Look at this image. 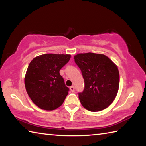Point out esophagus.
<instances>
[{
	"label": "esophagus",
	"mask_w": 146,
	"mask_h": 146,
	"mask_svg": "<svg viewBox=\"0 0 146 146\" xmlns=\"http://www.w3.org/2000/svg\"><path fill=\"white\" fill-rule=\"evenodd\" d=\"M70 90L71 92H74V91H75V88H74V86H71Z\"/></svg>",
	"instance_id": "esophagus-1"
}]
</instances>
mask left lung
Returning a JSON list of instances; mask_svg holds the SVG:
<instances>
[{"label":"left lung","mask_w":146,"mask_h":146,"mask_svg":"<svg viewBox=\"0 0 146 146\" xmlns=\"http://www.w3.org/2000/svg\"><path fill=\"white\" fill-rule=\"evenodd\" d=\"M74 59L84 80V89L78 93L81 104L93 112L108 108L115 98L119 87L117 66L102 54L80 53Z\"/></svg>","instance_id":"8db88e82"}]
</instances>
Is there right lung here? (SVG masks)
Instances as JSON below:
<instances>
[{
  "instance_id": "right-lung-1",
  "label": "right lung",
  "mask_w": 146,
  "mask_h": 146,
  "mask_svg": "<svg viewBox=\"0 0 146 146\" xmlns=\"http://www.w3.org/2000/svg\"><path fill=\"white\" fill-rule=\"evenodd\" d=\"M70 58V55L44 54L29 63L24 79L26 90L33 102L42 110H56L68 95L70 89L59 71Z\"/></svg>"
}]
</instances>
